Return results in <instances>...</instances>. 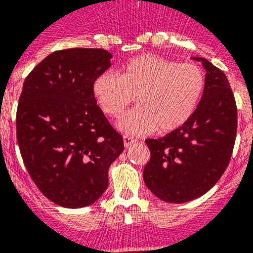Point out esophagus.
<instances>
[{"label": "esophagus", "mask_w": 253, "mask_h": 253, "mask_svg": "<svg viewBox=\"0 0 253 253\" xmlns=\"http://www.w3.org/2000/svg\"><path fill=\"white\" fill-rule=\"evenodd\" d=\"M133 142H136L135 137H132V136H129V135H124V144H125V146H126V148L131 146Z\"/></svg>", "instance_id": "1"}]
</instances>
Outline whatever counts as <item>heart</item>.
<instances>
[{"mask_svg":"<svg viewBox=\"0 0 253 253\" xmlns=\"http://www.w3.org/2000/svg\"><path fill=\"white\" fill-rule=\"evenodd\" d=\"M205 87L203 70L193 63H178L155 54H141L127 61L120 75L107 71L93 83V94L103 112L117 117L126 107H137L118 120L127 133L151 129L170 132L183 126L196 111Z\"/></svg>","mask_w":253,"mask_h":253,"instance_id":"obj_1","label":"heart"}]
</instances>
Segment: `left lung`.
Segmentation results:
<instances>
[{
	"label": "left lung",
	"instance_id": "8db88e82",
	"mask_svg": "<svg viewBox=\"0 0 253 253\" xmlns=\"http://www.w3.org/2000/svg\"><path fill=\"white\" fill-rule=\"evenodd\" d=\"M205 87L196 111L182 127L145 140L150 159L144 168L149 190L167 203L181 204L208 192L225 172L237 135V105L229 81L205 58Z\"/></svg>",
	"mask_w": 253,
	"mask_h": 253
}]
</instances>
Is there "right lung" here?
Returning <instances> with one entry per match:
<instances>
[{"label": "right lung", "instance_id": "right-lung-1", "mask_svg": "<svg viewBox=\"0 0 253 253\" xmlns=\"http://www.w3.org/2000/svg\"><path fill=\"white\" fill-rule=\"evenodd\" d=\"M100 48L56 50L35 66L23 85L16 139L33 182L63 208L94 204L108 187V168L124 151L93 83L111 66Z\"/></svg>", "mask_w": 253, "mask_h": 253}]
</instances>
